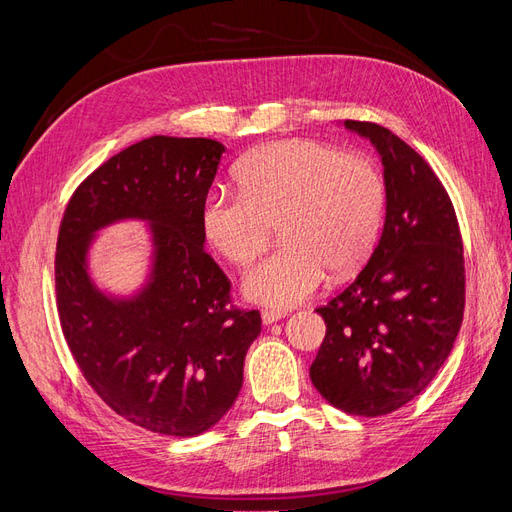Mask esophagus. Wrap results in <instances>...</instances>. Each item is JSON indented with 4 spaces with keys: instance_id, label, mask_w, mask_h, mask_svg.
I'll return each instance as SVG.
<instances>
[{
    "instance_id": "34e87169",
    "label": "esophagus",
    "mask_w": 512,
    "mask_h": 512,
    "mask_svg": "<svg viewBox=\"0 0 512 512\" xmlns=\"http://www.w3.org/2000/svg\"><path fill=\"white\" fill-rule=\"evenodd\" d=\"M260 318H262V324H273L277 320L286 318V312H280V309H262Z\"/></svg>"
}]
</instances>
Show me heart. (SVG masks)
<instances>
[{"instance_id": "heart-1", "label": "heart", "mask_w": 512, "mask_h": 512, "mask_svg": "<svg viewBox=\"0 0 512 512\" xmlns=\"http://www.w3.org/2000/svg\"><path fill=\"white\" fill-rule=\"evenodd\" d=\"M241 192L213 188L200 209L203 235L232 265H250L273 226L282 247L243 280L250 301L286 309L320 288L327 269L344 277L363 267L378 241L384 183L361 153L309 138L252 151L237 170Z\"/></svg>"}]
</instances>
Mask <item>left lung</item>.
Here are the masks:
<instances>
[{
    "mask_svg": "<svg viewBox=\"0 0 512 512\" xmlns=\"http://www.w3.org/2000/svg\"><path fill=\"white\" fill-rule=\"evenodd\" d=\"M344 126L380 153L386 215L365 269L316 309L327 335L309 378L331 406L382 416L425 391L453 350L466 305L463 245L429 164L378 123Z\"/></svg>",
    "mask_w": 512,
    "mask_h": 512,
    "instance_id": "8db88e82",
    "label": "left lung"
}]
</instances>
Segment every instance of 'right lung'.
I'll return each mask as SVG.
<instances>
[{
    "label": "right lung",
    "mask_w": 512,
    "mask_h": 512,
    "mask_svg": "<svg viewBox=\"0 0 512 512\" xmlns=\"http://www.w3.org/2000/svg\"><path fill=\"white\" fill-rule=\"evenodd\" d=\"M226 147L151 136L91 173L70 198L57 239L55 288L66 342L106 406L162 436H200L235 404L260 314L228 307L230 282L205 252L200 209ZM143 221L146 282L113 295L90 277L99 230Z\"/></svg>",
    "instance_id": "obj_1"
}]
</instances>
